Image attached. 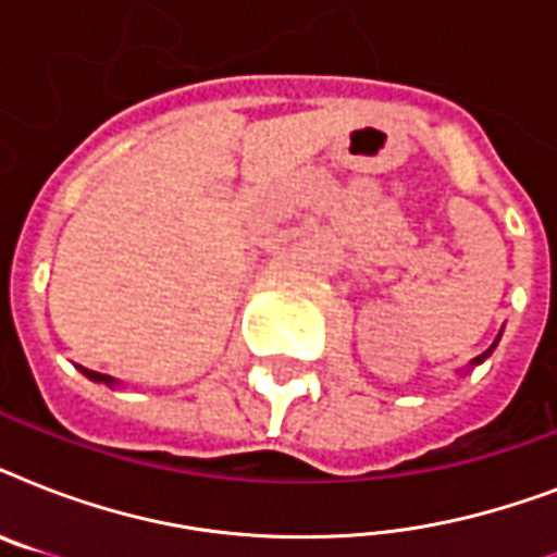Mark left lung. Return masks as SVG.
<instances>
[{
	"label": "left lung",
	"mask_w": 557,
	"mask_h": 557,
	"mask_svg": "<svg viewBox=\"0 0 557 557\" xmlns=\"http://www.w3.org/2000/svg\"><path fill=\"white\" fill-rule=\"evenodd\" d=\"M497 341H500V338H497ZM497 341H494V344H492V347H488V349H485V352H483V356H476L474 358V361H471V364H483V361H485V358H488V356H492V352H494V347H497Z\"/></svg>",
	"instance_id": "8db88e82"
}]
</instances>
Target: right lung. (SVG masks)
Returning a JSON list of instances; mask_svg holds the SVG:
<instances>
[{
    "mask_svg": "<svg viewBox=\"0 0 557 557\" xmlns=\"http://www.w3.org/2000/svg\"><path fill=\"white\" fill-rule=\"evenodd\" d=\"M81 372H83V375H89L91 381H103V384H109V387H115V384H117V381L112 379V375H103V372H95V370H83V367H81Z\"/></svg>",
    "mask_w": 557,
    "mask_h": 557,
    "instance_id": "1",
    "label": "right lung"
}]
</instances>
